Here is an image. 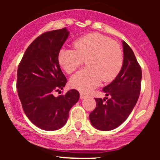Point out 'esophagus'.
I'll return each mask as SVG.
<instances>
[{"mask_svg": "<svg viewBox=\"0 0 160 160\" xmlns=\"http://www.w3.org/2000/svg\"><path fill=\"white\" fill-rule=\"evenodd\" d=\"M87 98V95H85V94L80 93V99L83 100V99H84V98Z\"/></svg>", "mask_w": 160, "mask_h": 160, "instance_id": "34e87169", "label": "esophagus"}]
</instances>
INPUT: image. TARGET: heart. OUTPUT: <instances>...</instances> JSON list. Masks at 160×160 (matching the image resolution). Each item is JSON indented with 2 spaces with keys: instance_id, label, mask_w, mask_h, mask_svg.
Instances as JSON below:
<instances>
[{
  "instance_id": "heart-1",
  "label": "heart",
  "mask_w": 160,
  "mask_h": 160,
  "mask_svg": "<svg viewBox=\"0 0 160 160\" xmlns=\"http://www.w3.org/2000/svg\"><path fill=\"white\" fill-rule=\"evenodd\" d=\"M76 50L62 49L58 56L59 64L67 73H72L86 60L88 68L76 73L70 84L82 92L96 88L102 79L111 82L123 65V54L117 43L100 33H89L73 42Z\"/></svg>"
}]
</instances>
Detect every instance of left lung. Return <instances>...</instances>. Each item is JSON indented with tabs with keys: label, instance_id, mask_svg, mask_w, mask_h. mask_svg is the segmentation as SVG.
<instances>
[{
	"label": "left lung",
	"instance_id": "left-lung-1",
	"mask_svg": "<svg viewBox=\"0 0 160 160\" xmlns=\"http://www.w3.org/2000/svg\"><path fill=\"white\" fill-rule=\"evenodd\" d=\"M122 45L124 61L121 71L112 82L102 89L106 95L111 98H105L103 100L95 98L96 108L89 113L91 124L102 131L113 130L128 119L141 92V66L128 43L123 41Z\"/></svg>",
	"mask_w": 160,
	"mask_h": 160
}]
</instances>
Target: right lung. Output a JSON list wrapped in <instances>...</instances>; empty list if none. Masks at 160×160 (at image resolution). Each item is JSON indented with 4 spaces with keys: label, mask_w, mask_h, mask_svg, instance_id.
<instances>
[{
    "label": "right lung",
    "mask_w": 160,
    "mask_h": 160,
    "mask_svg": "<svg viewBox=\"0 0 160 160\" xmlns=\"http://www.w3.org/2000/svg\"><path fill=\"white\" fill-rule=\"evenodd\" d=\"M68 36L64 28L37 37L26 49L17 69V88L24 112L32 124L44 130L64 126L70 110L79 99L76 89L53 95L67 83L58 56Z\"/></svg>",
    "instance_id": "add662e5"
}]
</instances>
